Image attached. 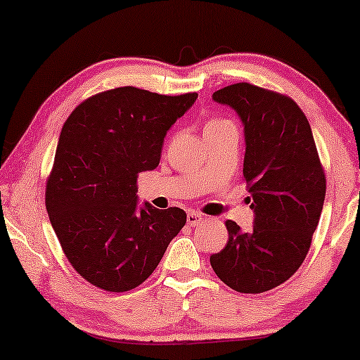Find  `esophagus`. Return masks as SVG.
Listing matches in <instances>:
<instances>
[{"label":"esophagus","mask_w":360,"mask_h":360,"mask_svg":"<svg viewBox=\"0 0 360 360\" xmlns=\"http://www.w3.org/2000/svg\"><path fill=\"white\" fill-rule=\"evenodd\" d=\"M205 216L200 214V213H195V211H190L188 214H186V223H188V226H191V228H195V226H200L205 223Z\"/></svg>","instance_id":"esophagus-1"}]
</instances>
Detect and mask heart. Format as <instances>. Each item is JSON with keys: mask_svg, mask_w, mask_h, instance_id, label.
Listing matches in <instances>:
<instances>
[{"mask_svg": "<svg viewBox=\"0 0 360 360\" xmlns=\"http://www.w3.org/2000/svg\"><path fill=\"white\" fill-rule=\"evenodd\" d=\"M228 120H211L208 124H206L205 129H210V127H216V126H223V124H228Z\"/></svg>", "mask_w": 360, "mask_h": 360, "instance_id": "b5f03b06", "label": "heart"}]
</instances>
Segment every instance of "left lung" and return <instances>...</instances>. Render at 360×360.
Listing matches in <instances>:
<instances>
[{
    "label": "left lung",
    "instance_id": "1",
    "mask_svg": "<svg viewBox=\"0 0 360 360\" xmlns=\"http://www.w3.org/2000/svg\"><path fill=\"white\" fill-rule=\"evenodd\" d=\"M213 100L238 112L244 126V179L252 229L226 221V248L210 257L223 282L240 293H262L300 269L311 245L326 195L313 132L292 98L234 83Z\"/></svg>",
    "mask_w": 360,
    "mask_h": 360
}]
</instances>
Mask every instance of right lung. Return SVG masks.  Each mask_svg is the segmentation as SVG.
Instances as JSON below:
<instances>
[{
	"mask_svg": "<svg viewBox=\"0 0 360 360\" xmlns=\"http://www.w3.org/2000/svg\"><path fill=\"white\" fill-rule=\"evenodd\" d=\"M196 98L121 86L88 98L63 124L46 208L68 262L95 287L136 288L185 226L184 210L137 205L136 184L159 165L167 131Z\"/></svg>",
	"mask_w": 360,
	"mask_h": 360,
	"instance_id": "add662e5",
	"label": "right lung"
}]
</instances>
